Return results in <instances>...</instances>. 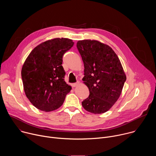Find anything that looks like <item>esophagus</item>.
<instances>
[{
  "label": "esophagus",
  "instance_id": "esophagus-1",
  "mask_svg": "<svg viewBox=\"0 0 156 156\" xmlns=\"http://www.w3.org/2000/svg\"><path fill=\"white\" fill-rule=\"evenodd\" d=\"M78 84H79V82H76V83H75L72 84V87H76Z\"/></svg>",
  "mask_w": 156,
  "mask_h": 156
}]
</instances>
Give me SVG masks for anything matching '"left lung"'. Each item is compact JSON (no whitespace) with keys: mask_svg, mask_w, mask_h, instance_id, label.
<instances>
[{"mask_svg":"<svg viewBox=\"0 0 156 156\" xmlns=\"http://www.w3.org/2000/svg\"><path fill=\"white\" fill-rule=\"evenodd\" d=\"M76 47L84 66L82 80L90 91L82 105L92 114L106 112L119 98L126 80L121 62L112 48L98 41H78Z\"/></svg>","mask_w":156,"mask_h":156,"instance_id":"obj_1","label":"left lung"}]
</instances>
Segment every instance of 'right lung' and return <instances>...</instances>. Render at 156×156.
<instances>
[{"instance_id":"1","label":"right lung","mask_w":156,"mask_h":156,"mask_svg":"<svg viewBox=\"0 0 156 156\" xmlns=\"http://www.w3.org/2000/svg\"><path fill=\"white\" fill-rule=\"evenodd\" d=\"M74 42L67 38H54L37 46L29 54L21 69L24 91L39 110L51 112L63 104L72 87L64 81L62 58Z\"/></svg>"}]
</instances>
